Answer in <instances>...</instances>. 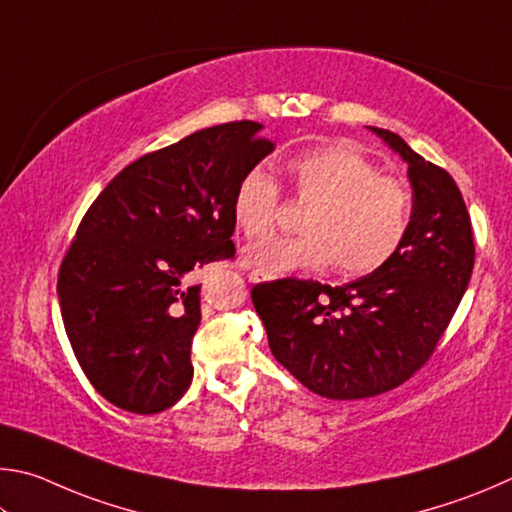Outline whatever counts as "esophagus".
Here are the masks:
<instances>
[{"label": "esophagus", "mask_w": 512, "mask_h": 512, "mask_svg": "<svg viewBox=\"0 0 512 512\" xmlns=\"http://www.w3.org/2000/svg\"><path fill=\"white\" fill-rule=\"evenodd\" d=\"M249 281H251V283H261V281H265V279H263V274L249 272Z\"/></svg>", "instance_id": "obj_1"}]
</instances>
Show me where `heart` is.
Masks as SVG:
<instances>
[{
  "mask_svg": "<svg viewBox=\"0 0 512 512\" xmlns=\"http://www.w3.org/2000/svg\"><path fill=\"white\" fill-rule=\"evenodd\" d=\"M299 200L312 202L303 236H272L245 251L263 276L317 270L333 261L342 274H371L396 254L409 229L411 200L398 179L378 173L369 159L342 143L299 152L288 161ZM281 191L263 168H251L233 195V220L247 238L265 236L279 213Z\"/></svg>",
  "mask_w": 512,
  "mask_h": 512,
  "instance_id": "b5f03b06",
  "label": "heart"
}]
</instances>
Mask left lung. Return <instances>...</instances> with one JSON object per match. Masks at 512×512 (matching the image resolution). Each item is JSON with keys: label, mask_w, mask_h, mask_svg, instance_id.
Listing matches in <instances>:
<instances>
[{"label": "left lung", "mask_w": 512, "mask_h": 512, "mask_svg": "<svg viewBox=\"0 0 512 512\" xmlns=\"http://www.w3.org/2000/svg\"><path fill=\"white\" fill-rule=\"evenodd\" d=\"M369 130L409 166L414 204L396 254L337 288L281 279L251 290L276 362L330 400L371 398L409 380L434 353L474 267L470 215L450 173L398 134Z\"/></svg>", "instance_id": "obj_1"}]
</instances>
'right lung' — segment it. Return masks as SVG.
I'll use <instances>...</instances> for the list:
<instances>
[{"label": "right lung", "instance_id": "right-lung-1", "mask_svg": "<svg viewBox=\"0 0 512 512\" xmlns=\"http://www.w3.org/2000/svg\"><path fill=\"white\" fill-rule=\"evenodd\" d=\"M261 123L213 125L125 166L89 206L60 265L58 299L80 369L105 400L159 414L193 382L200 288L233 256L238 182L274 150Z\"/></svg>", "mask_w": 512, "mask_h": 512}]
</instances>
